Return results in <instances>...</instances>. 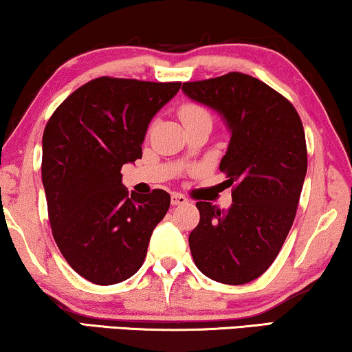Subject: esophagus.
I'll use <instances>...</instances> for the list:
<instances>
[{"label": "esophagus", "mask_w": 352, "mask_h": 352, "mask_svg": "<svg viewBox=\"0 0 352 352\" xmlns=\"http://www.w3.org/2000/svg\"><path fill=\"white\" fill-rule=\"evenodd\" d=\"M187 204V199L184 195L181 194H173L171 195V205L173 206H177V205H186Z\"/></svg>", "instance_id": "34e87169"}]
</instances>
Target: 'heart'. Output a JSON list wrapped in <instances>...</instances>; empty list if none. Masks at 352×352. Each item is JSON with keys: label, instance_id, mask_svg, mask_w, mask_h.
Listing matches in <instances>:
<instances>
[{"label": "heart", "instance_id": "obj_1", "mask_svg": "<svg viewBox=\"0 0 352 352\" xmlns=\"http://www.w3.org/2000/svg\"><path fill=\"white\" fill-rule=\"evenodd\" d=\"M179 118L184 124L194 123V122H210L211 123V115L205 107H201L199 104L194 102H186L179 107Z\"/></svg>", "mask_w": 352, "mask_h": 352}]
</instances>
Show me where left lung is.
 Listing matches in <instances>:
<instances>
[{
  "instance_id": "1",
  "label": "left lung",
  "mask_w": 352,
  "mask_h": 352,
  "mask_svg": "<svg viewBox=\"0 0 352 352\" xmlns=\"http://www.w3.org/2000/svg\"><path fill=\"white\" fill-rule=\"evenodd\" d=\"M182 91L216 110L230 131L219 170L232 205L224 211L197 201L192 258L206 277L242 285L267 271L295 221L307 170L305 129L290 100L240 72L187 81Z\"/></svg>"
}]
</instances>
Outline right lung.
Segmentation results:
<instances>
[{
  "label": "right lung",
  "instance_id": "add662e5",
  "mask_svg": "<svg viewBox=\"0 0 352 352\" xmlns=\"http://www.w3.org/2000/svg\"><path fill=\"white\" fill-rule=\"evenodd\" d=\"M179 88V81L100 76L74 91L46 123L41 179L52 237L70 267L96 285L139 271L170 208L162 189L129 195L120 171L142 157L148 123Z\"/></svg>",
  "mask_w": 352,
  "mask_h": 352
}]
</instances>
